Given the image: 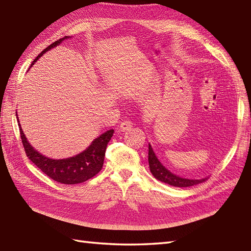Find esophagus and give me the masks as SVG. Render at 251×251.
Listing matches in <instances>:
<instances>
[{
  "label": "esophagus",
  "mask_w": 251,
  "mask_h": 251,
  "mask_svg": "<svg viewBox=\"0 0 251 251\" xmlns=\"http://www.w3.org/2000/svg\"><path fill=\"white\" fill-rule=\"evenodd\" d=\"M131 127H132V123H131V122L125 121V122H123V123H122V124L120 125V130H121V131H127V130H129Z\"/></svg>",
  "instance_id": "1"
}]
</instances>
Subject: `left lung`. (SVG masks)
Listing matches in <instances>:
<instances>
[{"label":"left lung","instance_id":"left-lung-1","mask_svg":"<svg viewBox=\"0 0 251 251\" xmlns=\"http://www.w3.org/2000/svg\"><path fill=\"white\" fill-rule=\"evenodd\" d=\"M149 165H150V170L152 172L155 178L160 180L162 183L174 186V187H190V186L203 183L204 180L207 179V177L200 178V179L185 178L172 173L170 170H168V169L161 164L158 158H157L152 145L150 143H149Z\"/></svg>","mask_w":251,"mask_h":251}]
</instances>
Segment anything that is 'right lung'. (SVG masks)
I'll list each match as a JSON object with an SVG mask.
<instances>
[{"label": "right lung", "mask_w": 251, "mask_h": 251, "mask_svg": "<svg viewBox=\"0 0 251 251\" xmlns=\"http://www.w3.org/2000/svg\"><path fill=\"white\" fill-rule=\"evenodd\" d=\"M68 38H71V36L63 37L59 40H56L53 44H51L49 47H47L42 53H39L36 59L33 61L31 66H33L35 62H36L44 53H46L47 51L51 50L52 48H55L56 46H60L63 40H66ZM16 116L17 121H18L22 144L23 147H25L28 159H31L33 164L36 165L40 170L53 180L66 185H75L83 183L85 180L92 178L101 170V168L103 166L104 153H106L108 142L111 140L113 136V129L104 131L100 136L93 140L92 143L83 151V152H81L73 157H68V158L53 159L40 154L38 151H36L32 147L31 143L27 141L25 132L22 130L17 112Z\"/></svg>", "instance_id": "1"}]
</instances>
